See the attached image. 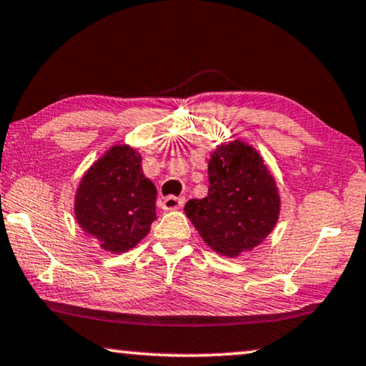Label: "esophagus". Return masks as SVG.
<instances>
[{"label":"esophagus","mask_w":366,"mask_h":366,"mask_svg":"<svg viewBox=\"0 0 366 366\" xmlns=\"http://www.w3.org/2000/svg\"><path fill=\"white\" fill-rule=\"evenodd\" d=\"M185 202L184 197H176V195H167L162 199V209L164 210H176L181 209Z\"/></svg>","instance_id":"34e87169"}]
</instances>
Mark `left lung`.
<instances>
[{
	"instance_id": "8db88e82",
	"label": "left lung",
	"mask_w": 366,
	"mask_h": 366,
	"mask_svg": "<svg viewBox=\"0 0 366 366\" xmlns=\"http://www.w3.org/2000/svg\"><path fill=\"white\" fill-rule=\"evenodd\" d=\"M184 210L210 249L237 257L270 234L279 219L280 199L262 157L235 141L212 154L209 194L190 199Z\"/></svg>"
}]
</instances>
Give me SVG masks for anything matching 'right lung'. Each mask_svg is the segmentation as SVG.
<instances>
[{
  "label": "right lung",
  "mask_w": 366,
  "mask_h": 366,
  "mask_svg": "<svg viewBox=\"0 0 366 366\" xmlns=\"http://www.w3.org/2000/svg\"><path fill=\"white\" fill-rule=\"evenodd\" d=\"M157 190L142 174L141 156L127 146L109 149L79 184L76 217L107 252L137 245L156 220Z\"/></svg>",
  "instance_id": "obj_1"
}]
</instances>
